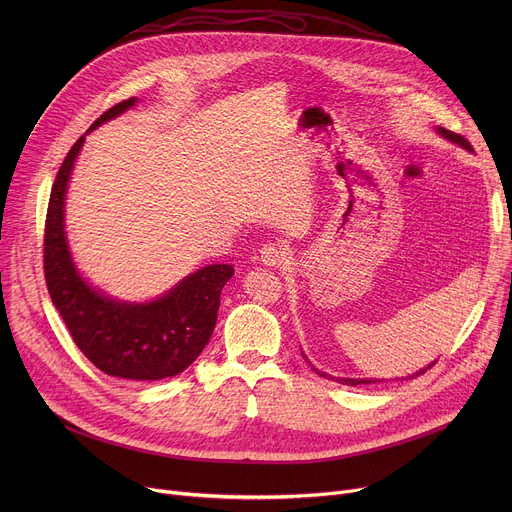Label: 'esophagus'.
Wrapping results in <instances>:
<instances>
[{"label":"esophagus","mask_w":512,"mask_h":512,"mask_svg":"<svg viewBox=\"0 0 512 512\" xmlns=\"http://www.w3.org/2000/svg\"><path fill=\"white\" fill-rule=\"evenodd\" d=\"M285 257H287L285 249H281V247H277V245H263V249L259 251V259H261V263L267 265V267H277V265H281V263L285 261Z\"/></svg>","instance_id":"1"}]
</instances>
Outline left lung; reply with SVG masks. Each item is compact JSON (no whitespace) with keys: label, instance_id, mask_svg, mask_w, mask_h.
Masks as SVG:
<instances>
[{"label":"left lung","instance_id":"1","mask_svg":"<svg viewBox=\"0 0 512 512\" xmlns=\"http://www.w3.org/2000/svg\"><path fill=\"white\" fill-rule=\"evenodd\" d=\"M437 133H440L444 139H448V141H452V143H456V145H460L462 150H468V152H474L472 150V145L468 143V139H464L462 135H458V133H454V131H448V129H444V127H437ZM306 358V356H304ZM437 360H433V362H429L427 367H423V369H419L417 373H413V375H409V377H401V381H409V379H415V377H419V375H423L427 369H431L433 364H435ZM320 377H328V379H332V381H338V383H342V385H350V387H356V385H371V383H381V381H385V379H336V377H332V375H326V373H320L318 369H314Z\"/></svg>","mask_w":512,"mask_h":512}]
</instances>
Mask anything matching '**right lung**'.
<instances>
[{
    "label": "right lung",
    "instance_id": "1",
    "mask_svg": "<svg viewBox=\"0 0 512 512\" xmlns=\"http://www.w3.org/2000/svg\"><path fill=\"white\" fill-rule=\"evenodd\" d=\"M135 103L137 99L131 97L111 107L87 133ZM85 135L66 154L50 192L44 229L48 294L72 340L99 371L129 381L176 377L208 344L221 306V291L235 269L225 263L200 267L150 302H123L93 287L72 261L64 227L68 180Z\"/></svg>",
    "mask_w": 512,
    "mask_h": 512
}]
</instances>
